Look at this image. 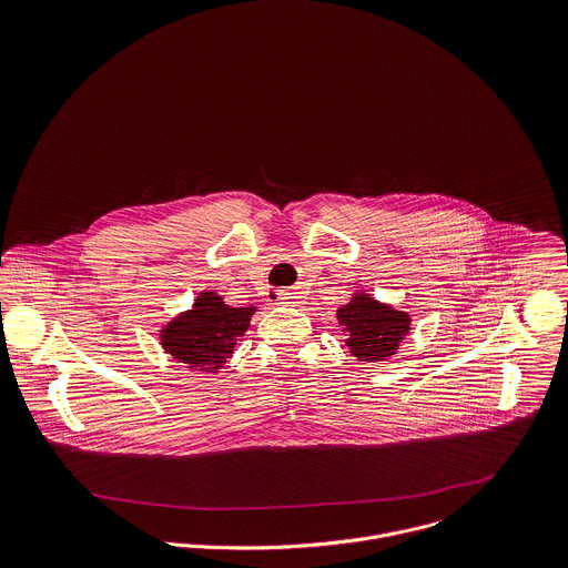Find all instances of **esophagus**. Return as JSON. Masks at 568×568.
Listing matches in <instances>:
<instances>
[{
	"mask_svg": "<svg viewBox=\"0 0 568 568\" xmlns=\"http://www.w3.org/2000/svg\"><path fill=\"white\" fill-rule=\"evenodd\" d=\"M278 303L287 305V307H301V305H305V296H303V292H281Z\"/></svg>",
	"mask_w": 568,
	"mask_h": 568,
	"instance_id": "1",
	"label": "esophagus"
}]
</instances>
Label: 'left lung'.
<instances>
[{"label": "left lung", "mask_w": 568, "mask_h": 568, "mask_svg": "<svg viewBox=\"0 0 568 568\" xmlns=\"http://www.w3.org/2000/svg\"><path fill=\"white\" fill-rule=\"evenodd\" d=\"M337 320L346 328V346L359 362H381L398 351L409 333L412 317L368 294H355L351 303L337 310Z\"/></svg>", "instance_id": "obj_1"}]
</instances>
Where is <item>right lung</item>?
Here are the masks:
<instances>
[{
    "label": "right lung",
    "mask_w": 568,
    "mask_h": 568,
    "mask_svg": "<svg viewBox=\"0 0 568 568\" xmlns=\"http://www.w3.org/2000/svg\"><path fill=\"white\" fill-rule=\"evenodd\" d=\"M256 307H231L215 292H200L190 312L161 328V346L191 371L217 373L248 331Z\"/></svg>",
    "instance_id": "obj_1"
}]
</instances>
